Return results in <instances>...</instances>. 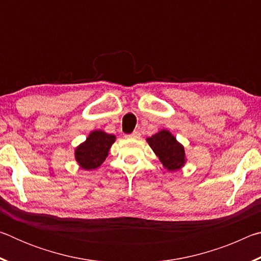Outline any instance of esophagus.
<instances>
[{"mask_svg": "<svg viewBox=\"0 0 261 261\" xmlns=\"http://www.w3.org/2000/svg\"><path fill=\"white\" fill-rule=\"evenodd\" d=\"M127 137H129V138H132V139H137V138H139V137H140V132L138 130H136Z\"/></svg>", "mask_w": 261, "mask_h": 261, "instance_id": "obj_1", "label": "esophagus"}]
</instances>
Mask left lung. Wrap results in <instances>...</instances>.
Here are the masks:
<instances>
[{"label": "left lung", "mask_w": 261, "mask_h": 261, "mask_svg": "<svg viewBox=\"0 0 261 261\" xmlns=\"http://www.w3.org/2000/svg\"><path fill=\"white\" fill-rule=\"evenodd\" d=\"M146 140L167 170L176 171L185 165L187 160L183 145L168 130L159 131Z\"/></svg>", "instance_id": "8db88e82"}]
</instances>
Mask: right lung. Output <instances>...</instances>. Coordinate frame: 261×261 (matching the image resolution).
<instances>
[{"label": "right lung", "mask_w": 261, "mask_h": 261, "mask_svg": "<svg viewBox=\"0 0 261 261\" xmlns=\"http://www.w3.org/2000/svg\"><path fill=\"white\" fill-rule=\"evenodd\" d=\"M116 137L102 130L92 131L86 140L74 151V158L81 168L92 170L100 167L108 156V152Z\"/></svg>", "instance_id": "add662e5"}]
</instances>
